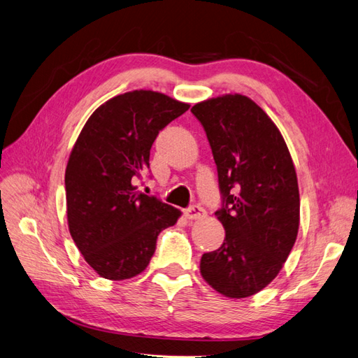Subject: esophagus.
<instances>
[{"mask_svg":"<svg viewBox=\"0 0 358 358\" xmlns=\"http://www.w3.org/2000/svg\"><path fill=\"white\" fill-rule=\"evenodd\" d=\"M204 209L200 208V206H191V208L183 210V215H185L188 220H199L201 216H204Z\"/></svg>","mask_w":358,"mask_h":358,"instance_id":"34e87169","label":"esophagus"}]
</instances>
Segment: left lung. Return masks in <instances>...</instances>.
Here are the masks:
<instances>
[{
    "mask_svg": "<svg viewBox=\"0 0 358 358\" xmlns=\"http://www.w3.org/2000/svg\"><path fill=\"white\" fill-rule=\"evenodd\" d=\"M218 169L225 229L220 249L203 254L200 273L230 299L257 294L278 276L297 239L299 183L285 140L246 95L227 94L192 106Z\"/></svg>",
    "mask_w": 358,
    "mask_h": 358,
    "instance_id": "left-lung-1",
    "label": "left lung"
}]
</instances>
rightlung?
<instances>
[{
  "mask_svg": "<svg viewBox=\"0 0 358 358\" xmlns=\"http://www.w3.org/2000/svg\"><path fill=\"white\" fill-rule=\"evenodd\" d=\"M188 103L146 90L116 95L96 109L76 140L66 169L69 230L101 278L124 280L148 267L158 234L179 209L138 192L158 133Z\"/></svg>",
  "mask_w": 358,
  "mask_h": 358,
  "instance_id": "right-lung-1",
  "label": "right lung"
}]
</instances>
